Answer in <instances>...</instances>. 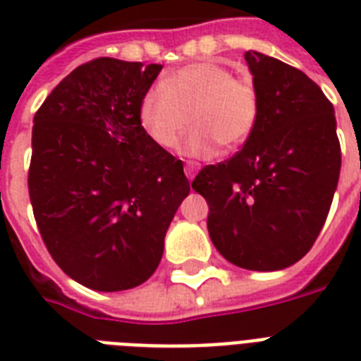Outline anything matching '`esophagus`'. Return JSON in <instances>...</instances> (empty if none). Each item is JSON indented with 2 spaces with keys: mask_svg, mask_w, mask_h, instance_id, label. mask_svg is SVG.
Returning a JSON list of instances; mask_svg holds the SVG:
<instances>
[{
  "mask_svg": "<svg viewBox=\"0 0 361 361\" xmlns=\"http://www.w3.org/2000/svg\"><path fill=\"white\" fill-rule=\"evenodd\" d=\"M198 169H200V164L195 163V161H189V163L185 164V176L189 178V180H192L195 176H197Z\"/></svg>",
  "mask_w": 361,
  "mask_h": 361,
  "instance_id": "1",
  "label": "esophagus"
}]
</instances>
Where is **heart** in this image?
<instances>
[{"instance_id": "obj_1", "label": "heart", "mask_w": 361, "mask_h": 361, "mask_svg": "<svg viewBox=\"0 0 361 361\" xmlns=\"http://www.w3.org/2000/svg\"><path fill=\"white\" fill-rule=\"evenodd\" d=\"M258 93L249 80L234 78L219 63L181 67L144 93L138 109L142 129L157 146L169 149L191 121L195 129L181 142V153L209 157L221 144L241 146L258 121Z\"/></svg>"}]
</instances>
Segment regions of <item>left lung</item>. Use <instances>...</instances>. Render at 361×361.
Segmentation results:
<instances>
[{
	"mask_svg": "<svg viewBox=\"0 0 361 361\" xmlns=\"http://www.w3.org/2000/svg\"><path fill=\"white\" fill-rule=\"evenodd\" d=\"M258 121L234 157L204 166L192 189L209 206L215 249L240 268L275 271L307 255L341 170L334 104L307 75L249 50Z\"/></svg>",
	"mask_w": 361,
	"mask_h": 361,
	"instance_id": "left-lung-1",
	"label": "left lung"
}]
</instances>
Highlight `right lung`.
Segmentation results:
<instances>
[{"label": "right lung", "mask_w": 361, "mask_h": 361, "mask_svg": "<svg viewBox=\"0 0 361 361\" xmlns=\"http://www.w3.org/2000/svg\"><path fill=\"white\" fill-rule=\"evenodd\" d=\"M163 65L97 58L76 67L33 118L30 200L48 252L99 292L157 269L170 221L191 187L183 163L138 120Z\"/></svg>", "instance_id": "right-lung-1"}]
</instances>
